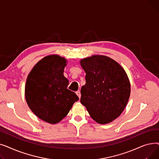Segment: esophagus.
<instances>
[{"label":"esophagus","mask_w":159,"mask_h":159,"mask_svg":"<svg viewBox=\"0 0 159 159\" xmlns=\"http://www.w3.org/2000/svg\"><path fill=\"white\" fill-rule=\"evenodd\" d=\"M76 94L77 95V96L79 97V98H80L81 97V93H80V91L79 90H78L77 91H76Z\"/></svg>","instance_id":"obj_1"}]
</instances>
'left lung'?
Listing matches in <instances>:
<instances>
[{
  "label": "left lung",
  "mask_w": 159,
  "mask_h": 159,
  "mask_svg": "<svg viewBox=\"0 0 159 159\" xmlns=\"http://www.w3.org/2000/svg\"><path fill=\"white\" fill-rule=\"evenodd\" d=\"M86 72L80 102L99 124L109 123L122 113L130 95L128 77L121 66L110 57L93 55L80 61Z\"/></svg>",
  "instance_id": "1"
}]
</instances>
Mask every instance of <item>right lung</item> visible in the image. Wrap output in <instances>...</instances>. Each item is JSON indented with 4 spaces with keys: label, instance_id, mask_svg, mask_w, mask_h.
I'll return each instance as SVG.
<instances>
[{
    "label": "right lung",
    "instance_id": "right-lung-1",
    "mask_svg": "<svg viewBox=\"0 0 159 159\" xmlns=\"http://www.w3.org/2000/svg\"><path fill=\"white\" fill-rule=\"evenodd\" d=\"M66 65V59L60 56H47L34 66L26 80L28 106L39 119L50 124L60 122L79 100L67 88L69 81L63 75Z\"/></svg>",
    "mask_w": 159,
    "mask_h": 159
}]
</instances>
